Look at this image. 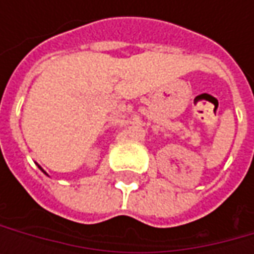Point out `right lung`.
Wrapping results in <instances>:
<instances>
[{"mask_svg":"<svg viewBox=\"0 0 254 254\" xmlns=\"http://www.w3.org/2000/svg\"><path fill=\"white\" fill-rule=\"evenodd\" d=\"M38 167H39V165H38ZM39 168H41V167H39ZM41 170H42V168H41ZM42 171H44V170H42ZM44 172H45V171H44ZM45 174H46V172H45Z\"/></svg>","mask_w":254,"mask_h":254,"instance_id":"right-lung-1","label":"right lung"}]
</instances>
